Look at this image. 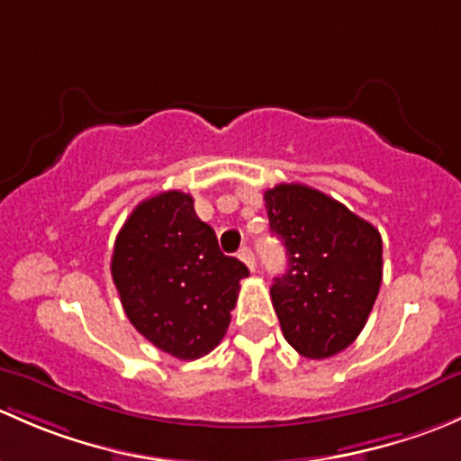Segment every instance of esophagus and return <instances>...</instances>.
I'll list each match as a JSON object with an SVG mask.
<instances>
[{
	"label": "esophagus",
	"mask_w": 461,
	"mask_h": 461,
	"mask_svg": "<svg viewBox=\"0 0 461 461\" xmlns=\"http://www.w3.org/2000/svg\"><path fill=\"white\" fill-rule=\"evenodd\" d=\"M240 259L255 273V268H258V264H255V255H253V250L249 249V246H244V249H240Z\"/></svg>",
	"instance_id": "34e87169"
}]
</instances>
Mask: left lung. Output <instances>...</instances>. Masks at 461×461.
Listing matches in <instances>:
<instances>
[{
  "mask_svg": "<svg viewBox=\"0 0 461 461\" xmlns=\"http://www.w3.org/2000/svg\"><path fill=\"white\" fill-rule=\"evenodd\" d=\"M264 202L288 255V270L270 288L282 333L303 357H333L357 339L377 300L382 235L303 184L268 188Z\"/></svg>",
  "mask_w": 461,
  "mask_h": 461,
  "instance_id": "8db88e82",
  "label": "left lung"
}]
</instances>
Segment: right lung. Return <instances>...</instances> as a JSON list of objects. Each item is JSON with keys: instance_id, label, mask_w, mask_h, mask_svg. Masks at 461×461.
I'll use <instances>...</instances> for the list:
<instances>
[{"instance_id": "1", "label": "right lung", "mask_w": 461, "mask_h": 461, "mask_svg": "<svg viewBox=\"0 0 461 461\" xmlns=\"http://www.w3.org/2000/svg\"><path fill=\"white\" fill-rule=\"evenodd\" d=\"M113 282L131 324L177 359L211 353L230 324L249 268L226 258L193 197L166 191L137 203L111 259Z\"/></svg>"}]
</instances>
